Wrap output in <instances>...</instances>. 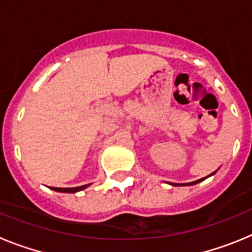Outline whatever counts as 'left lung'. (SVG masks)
Masks as SVG:
<instances>
[{
  "label": "left lung",
  "mask_w": 252,
  "mask_h": 252,
  "mask_svg": "<svg viewBox=\"0 0 252 252\" xmlns=\"http://www.w3.org/2000/svg\"><path fill=\"white\" fill-rule=\"evenodd\" d=\"M216 173V171H215ZM215 173H212V174L211 175H213L215 174ZM209 177V175H208ZM208 177H206V178H208ZM206 178H202V179H198V180H195V182H192V183H186V184H173V186H193V184H197V183H199V182H202V180H204L206 179Z\"/></svg>",
  "instance_id": "left-lung-1"
}]
</instances>
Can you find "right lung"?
<instances>
[{
  "mask_svg": "<svg viewBox=\"0 0 252 252\" xmlns=\"http://www.w3.org/2000/svg\"><path fill=\"white\" fill-rule=\"evenodd\" d=\"M90 186V184H86V186H81V187H75V188H54V187H51L53 190H57V192H64V193H75L79 192L82 189L87 188V187Z\"/></svg>",
  "mask_w": 252,
  "mask_h": 252,
  "instance_id": "1",
  "label": "right lung"
}]
</instances>
